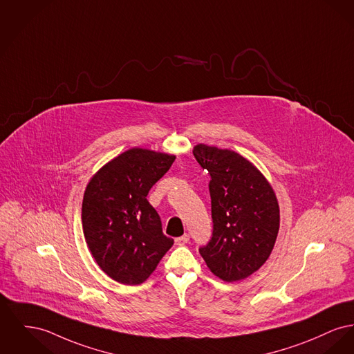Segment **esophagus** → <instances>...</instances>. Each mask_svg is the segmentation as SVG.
<instances>
[{
	"label": "esophagus",
	"mask_w": 354,
	"mask_h": 354,
	"mask_svg": "<svg viewBox=\"0 0 354 354\" xmlns=\"http://www.w3.org/2000/svg\"><path fill=\"white\" fill-rule=\"evenodd\" d=\"M188 241H189V235H188V234H185V235H182V236L176 238V239H175V243H176L178 246H185V245L187 243Z\"/></svg>",
	"instance_id": "obj_1"
}]
</instances>
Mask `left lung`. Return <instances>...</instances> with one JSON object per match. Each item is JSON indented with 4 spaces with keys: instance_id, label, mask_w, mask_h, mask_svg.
Listing matches in <instances>:
<instances>
[{
    "instance_id": "1",
    "label": "left lung",
    "mask_w": 354,
    "mask_h": 354,
    "mask_svg": "<svg viewBox=\"0 0 354 354\" xmlns=\"http://www.w3.org/2000/svg\"><path fill=\"white\" fill-rule=\"evenodd\" d=\"M192 152L211 176L214 231L199 252L222 281H242L258 270L274 249L279 230L275 192L265 175L235 151L201 143Z\"/></svg>"
}]
</instances>
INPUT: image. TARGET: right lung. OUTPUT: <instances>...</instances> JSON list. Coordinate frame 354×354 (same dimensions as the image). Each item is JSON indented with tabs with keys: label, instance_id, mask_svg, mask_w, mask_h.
<instances>
[{
	"label": "right lung",
	"instance_id": "1",
	"mask_svg": "<svg viewBox=\"0 0 354 354\" xmlns=\"http://www.w3.org/2000/svg\"><path fill=\"white\" fill-rule=\"evenodd\" d=\"M175 158L135 147L105 163L86 185L84 236L100 269L119 283H143L174 245L147 195Z\"/></svg>",
	"mask_w": 354,
	"mask_h": 354
}]
</instances>
